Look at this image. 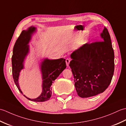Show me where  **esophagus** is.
Here are the masks:
<instances>
[{
	"label": "esophagus",
	"instance_id": "obj_1",
	"mask_svg": "<svg viewBox=\"0 0 126 126\" xmlns=\"http://www.w3.org/2000/svg\"><path fill=\"white\" fill-rule=\"evenodd\" d=\"M70 60H69V59H68V58H67V59H66V60H65V62H66V66H69V63H70Z\"/></svg>",
	"mask_w": 126,
	"mask_h": 126
}]
</instances>
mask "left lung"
Segmentation results:
<instances>
[{
  "label": "left lung",
  "instance_id": "1",
  "mask_svg": "<svg viewBox=\"0 0 126 126\" xmlns=\"http://www.w3.org/2000/svg\"><path fill=\"white\" fill-rule=\"evenodd\" d=\"M102 41L85 44L71 53L69 66L77 94L82 98L103 93L110 84L114 71V52L107 29Z\"/></svg>",
  "mask_w": 126,
  "mask_h": 126
}]
</instances>
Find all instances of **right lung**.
I'll use <instances>...</instances> for the list:
<instances>
[{
	"label": "right lung",
	"mask_w": 126,
	"mask_h": 126,
	"mask_svg": "<svg viewBox=\"0 0 126 126\" xmlns=\"http://www.w3.org/2000/svg\"><path fill=\"white\" fill-rule=\"evenodd\" d=\"M37 29L32 26L27 30L22 31L13 49L12 57V76L14 82L19 91L28 98L34 102H44L49 100L52 95L51 85L61 73L66 68L65 60L60 58L57 60H49L44 58L40 63L42 76V92L38 97L31 99L23 94L19 84V76L20 72L24 68V62L30 51L28 44L31 39L32 35L35 32Z\"/></svg>",
	"instance_id": "1"
}]
</instances>
